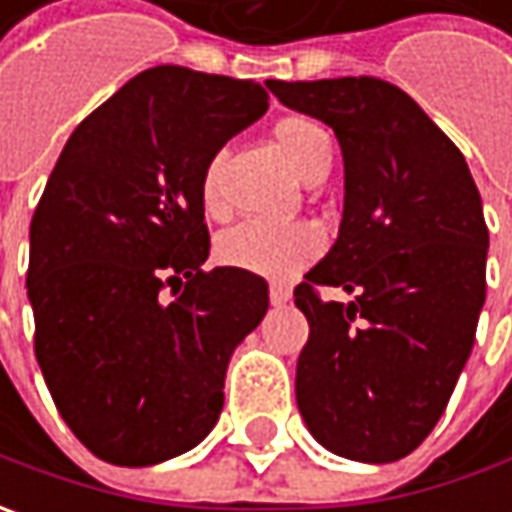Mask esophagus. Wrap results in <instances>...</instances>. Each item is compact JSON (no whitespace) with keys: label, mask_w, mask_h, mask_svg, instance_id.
I'll use <instances>...</instances> for the list:
<instances>
[{"label":"esophagus","mask_w":512,"mask_h":512,"mask_svg":"<svg viewBox=\"0 0 512 512\" xmlns=\"http://www.w3.org/2000/svg\"><path fill=\"white\" fill-rule=\"evenodd\" d=\"M290 299V287L282 285V282H270V305L282 307Z\"/></svg>","instance_id":"obj_1"}]
</instances>
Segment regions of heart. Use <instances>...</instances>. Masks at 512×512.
<instances>
[{"label": "heart", "instance_id": "b5f03b06", "mask_svg": "<svg viewBox=\"0 0 512 512\" xmlns=\"http://www.w3.org/2000/svg\"><path fill=\"white\" fill-rule=\"evenodd\" d=\"M273 139L285 153L290 168L296 170L305 182L316 173L330 168V136L327 130L307 119V116H287L276 128ZM222 162L225 153H213L202 173V199L210 213L222 210ZM322 250V236L316 227L305 222L273 225V222H242L222 233L216 253L230 267H239L267 279H285L293 276L299 267H305Z\"/></svg>", "mask_w": 512, "mask_h": 512}]
</instances>
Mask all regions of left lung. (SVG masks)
<instances>
[{"label": "left lung", "mask_w": 512, "mask_h": 512, "mask_svg": "<svg viewBox=\"0 0 512 512\" xmlns=\"http://www.w3.org/2000/svg\"><path fill=\"white\" fill-rule=\"evenodd\" d=\"M267 88L333 128L344 159L339 239L293 290L310 325L296 402L330 453L396 462L442 419L476 342L490 245L482 196L462 150L402 88L373 76ZM319 284L354 302L325 303Z\"/></svg>", "instance_id": "obj_1"}]
</instances>
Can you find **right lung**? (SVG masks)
Instances as JSON below:
<instances>
[{
    "label": "right lung",
    "instance_id": "1",
    "mask_svg": "<svg viewBox=\"0 0 512 512\" xmlns=\"http://www.w3.org/2000/svg\"><path fill=\"white\" fill-rule=\"evenodd\" d=\"M267 110L250 79L142 70L70 133L30 222L33 350L59 416L102 462L148 467L205 439L267 282L210 253L202 173Z\"/></svg>",
    "mask_w": 512,
    "mask_h": 512
}]
</instances>
